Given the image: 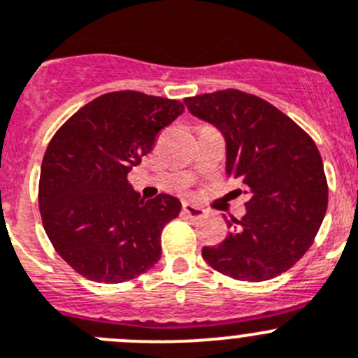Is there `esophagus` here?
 Instances as JSON below:
<instances>
[{
	"label": "esophagus",
	"mask_w": 358,
	"mask_h": 358,
	"mask_svg": "<svg viewBox=\"0 0 358 358\" xmlns=\"http://www.w3.org/2000/svg\"><path fill=\"white\" fill-rule=\"evenodd\" d=\"M182 210L192 221H198V219H201L205 215V210L201 207H198V205H192V203H183Z\"/></svg>",
	"instance_id": "34e87169"
}]
</instances>
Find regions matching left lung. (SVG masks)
Segmentation results:
<instances>
[{"instance_id": "obj_1", "label": "left lung", "mask_w": 358, "mask_h": 358, "mask_svg": "<svg viewBox=\"0 0 358 358\" xmlns=\"http://www.w3.org/2000/svg\"><path fill=\"white\" fill-rule=\"evenodd\" d=\"M185 105L224 135L227 175L250 196L244 217L228 221L227 239L203 248V259L235 280L282 275L307 253L327 214L317 146L271 103L237 89L185 98Z\"/></svg>"}]
</instances>
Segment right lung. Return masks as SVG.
<instances>
[{"instance_id":"1","label":"right lung","mask_w":358,"mask_h":358,"mask_svg":"<svg viewBox=\"0 0 358 358\" xmlns=\"http://www.w3.org/2000/svg\"><path fill=\"white\" fill-rule=\"evenodd\" d=\"M182 112L176 99L108 92L53 135L41 166L38 208L51 244L78 275L121 283L159 262L160 234L182 203L169 194L144 201L128 173Z\"/></svg>"}]
</instances>
